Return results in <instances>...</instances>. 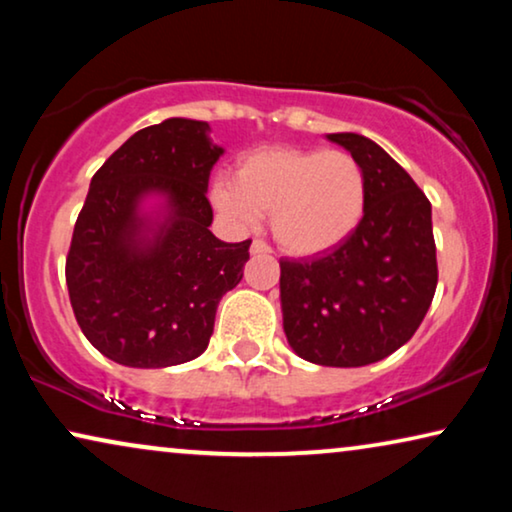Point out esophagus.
I'll return each mask as SVG.
<instances>
[{"label":"esophagus","instance_id":"1","mask_svg":"<svg viewBox=\"0 0 512 512\" xmlns=\"http://www.w3.org/2000/svg\"><path fill=\"white\" fill-rule=\"evenodd\" d=\"M270 244L263 242V240H254L251 242V254L254 256H261V254H270Z\"/></svg>","mask_w":512,"mask_h":512}]
</instances>
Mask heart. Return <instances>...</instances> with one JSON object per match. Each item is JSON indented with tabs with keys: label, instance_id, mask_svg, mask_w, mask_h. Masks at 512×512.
<instances>
[{
	"label": "heart",
	"instance_id": "obj_1",
	"mask_svg": "<svg viewBox=\"0 0 512 512\" xmlns=\"http://www.w3.org/2000/svg\"><path fill=\"white\" fill-rule=\"evenodd\" d=\"M214 205L235 219L272 216V233L293 256L345 242L363 219L366 177L352 153L272 146L249 153L233 186L219 184Z\"/></svg>",
	"mask_w": 512,
	"mask_h": 512
}]
</instances>
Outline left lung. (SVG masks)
I'll return each mask as SVG.
<instances>
[{"instance_id":"1","label":"left lung","mask_w":512,"mask_h":512,"mask_svg":"<svg viewBox=\"0 0 512 512\" xmlns=\"http://www.w3.org/2000/svg\"><path fill=\"white\" fill-rule=\"evenodd\" d=\"M359 160L363 219L321 256L282 258L284 333L300 359L333 368L382 361L422 324L438 284L431 202L408 172L370 139L328 135Z\"/></svg>"}]
</instances>
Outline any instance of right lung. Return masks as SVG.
I'll list each match as a JSON object with an SVG mask.
<instances>
[{
  "label": "right lung",
  "instance_id": "obj_1",
  "mask_svg": "<svg viewBox=\"0 0 512 512\" xmlns=\"http://www.w3.org/2000/svg\"><path fill=\"white\" fill-rule=\"evenodd\" d=\"M221 146L205 121L167 118L139 130L93 174L65 263L69 303L97 352L130 368H167L205 352L223 293L240 284L249 244L212 226L209 172ZM171 195L151 245L136 240V200Z\"/></svg>",
  "mask_w": 512,
  "mask_h": 512
}]
</instances>
